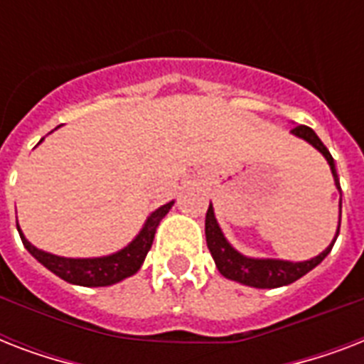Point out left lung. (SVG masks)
<instances>
[{"label":"left lung","mask_w":364,"mask_h":364,"mask_svg":"<svg viewBox=\"0 0 364 364\" xmlns=\"http://www.w3.org/2000/svg\"><path fill=\"white\" fill-rule=\"evenodd\" d=\"M294 136L302 137L308 143H311L314 147L323 153V156L327 159L331 170H333L334 183L336 187L340 188L338 173H336V166H334L333 154L328 153V149L323 145V141L317 137V134L311 128L304 124L294 126L291 130ZM340 210H342V204H340ZM340 217H342V211H340ZM340 234V221H338V230H336V236H334L333 243L328 245L321 255H317L316 259L304 260V262H289V260H274V259H247L240 255L236 249H232V245L225 240L221 228L217 225L215 215H213V208H208V213H205V242H208V249H210L211 257L215 260L217 268L221 272L223 276L232 279V282L243 283V285H249V287L257 289H274V287H283V285H289V283L296 282L302 276H306L308 272L314 270L319 262H321L333 249L334 242L338 238Z\"/></svg>","instance_id":"1"}]
</instances>
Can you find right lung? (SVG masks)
Instances as JSON below:
<instances>
[{
	"mask_svg": "<svg viewBox=\"0 0 364 364\" xmlns=\"http://www.w3.org/2000/svg\"><path fill=\"white\" fill-rule=\"evenodd\" d=\"M171 204L173 202L164 204L162 208L153 211L147 223H145V227L141 228V232L137 234L136 240L128 247H124L115 255H109V257H102V259H64V257L45 253L41 249L33 247L24 238V234L20 232V228H18L24 247L45 268H48L53 274L62 277L64 282L82 285V287H105V285H113V283L121 282L124 277L134 276L141 268L143 260H145L149 249L153 245L156 227L164 219L166 213L170 211Z\"/></svg>",
	"mask_w": 364,
	"mask_h": 364,
	"instance_id": "add662e5",
	"label": "right lung"
}]
</instances>
